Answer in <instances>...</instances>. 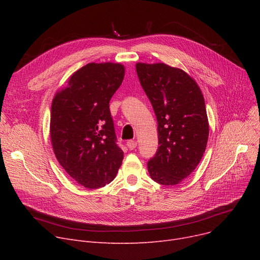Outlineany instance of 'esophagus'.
I'll return each mask as SVG.
<instances>
[{
    "mask_svg": "<svg viewBox=\"0 0 260 260\" xmlns=\"http://www.w3.org/2000/svg\"><path fill=\"white\" fill-rule=\"evenodd\" d=\"M126 145L129 149H134V148H136V146H137V141H136V140H128L126 142Z\"/></svg>",
    "mask_w": 260,
    "mask_h": 260,
    "instance_id": "1",
    "label": "esophagus"
}]
</instances>
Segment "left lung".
Wrapping results in <instances>:
<instances>
[{
    "label": "left lung",
    "instance_id": "8db88e82",
    "mask_svg": "<svg viewBox=\"0 0 260 260\" xmlns=\"http://www.w3.org/2000/svg\"><path fill=\"white\" fill-rule=\"evenodd\" d=\"M158 123L159 147L147 162L152 179L175 185L199 165L209 138L206 104L196 82L167 64L136 65Z\"/></svg>",
    "mask_w": 260,
    "mask_h": 260
}]
</instances>
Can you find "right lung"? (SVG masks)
<instances>
[{
  "mask_svg": "<svg viewBox=\"0 0 260 260\" xmlns=\"http://www.w3.org/2000/svg\"><path fill=\"white\" fill-rule=\"evenodd\" d=\"M124 78L118 63L81 67L51 104L50 138L62 168L79 184L99 188L111 183L123 160L109 101Z\"/></svg>",
  "mask_w": 260,
  "mask_h": 260,
  "instance_id": "1",
  "label": "right lung"
}]
</instances>
